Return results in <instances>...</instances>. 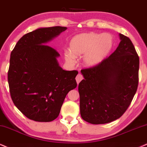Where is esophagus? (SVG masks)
<instances>
[{
	"label": "esophagus",
	"instance_id": "obj_1",
	"mask_svg": "<svg viewBox=\"0 0 147 147\" xmlns=\"http://www.w3.org/2000/svg\"><path fill=\"white\" fill-rule=\"evenodd\" d=\"M83 79V77H82V76L81 75V74H78L77 75V76H76V82H77V84H78L79 83H80V82L81 80H82Z\"/></svg>",
	"mask_w": 147,
	"mask_h": 147
}]
</instances>
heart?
Returning a JSON list of instances; mask_svg holds the SVG:
<instances>
[{
	"instance_id": "obj_1",
	"label": "heart",
	"mask_w": 147,
	"mask_h": 147,
	"mask_svg": "<svg viewBox=\"0 0 147 147\" xmlns=\"http://www.w3.org/2000/svg\"><path fill=\"white\" fill-rule=\"evenodd\" d=\"M113 47V39L108 34L84 32L71 39L69 51L65 52V59L69 63H74L75 57L84 56L86 67H94L106 59Z\"/></svg>"
}]
</instances>
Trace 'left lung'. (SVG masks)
<instances>
[{"label":"left lung","instance_id":"obj_1","mask_svg":"<svg viewBox=\"0 0 147 147\" xmlns=\"http://www.w3.org/2000/svg\"><path fill=\"white\" fill-rule=\"evenodd\" d=\"M119 46L96 66L84 69L78 85L81 117L92 124H105L125 113L138 85L139 57L129 37L119 34Z\"/></svg>","mask_w":147,"mask_h":147}]
</instances>
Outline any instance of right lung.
I'll list each match as a JSON object with an SVG mask.
<instances>
[{
    "mask_svg": "<svg viewBox=\"0 0 147 147\" xmlns=\"http://www.w3.org/2000/svg\"><path fill=\"white\" fill-rule=\"evenodd\" d=\"M66 27L40 28L20 38L11 53L8 83L12 101L28 119L50 122L59 115L67 94L77 86L76 70L59 66L60 54L46 45Z\"/></svg>",
    "mask_w": 147,
    "mask_h": 147,
    "instance_id": "obj_1",
    "label": "right lung"
}]
</instances>
